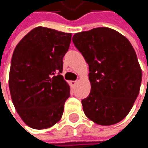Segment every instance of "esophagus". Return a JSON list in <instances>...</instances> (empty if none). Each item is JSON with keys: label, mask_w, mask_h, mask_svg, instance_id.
Returning a JSON list of instances; mask_svg holds the SVG:
<instances>
[{"label": "esophagus", "mask_w": 148, "mask_h": 148, "mask_svg": "<svg viewBox=\"0 0 148 148\" xmlns=\"http://www.w3.org/2000/svg\"><path fill=\"white\" fill-rule=\"evenodd\" d=\"M70 83H71L72 86H75V85L77 83V81H71V82H70Z\"/></svg>", "instance_id": "esophagus-1"}]
</instances>
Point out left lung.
I'll return each instance as SVG.
<instances>
[{
	"instance_id": "left-lung-1",
	"label": "left lung",
	"mask_w": 148,
	"mask_h": 148,
	"mask_svg": "<svg viewBox=\"0 0 148 148\" xmlns=\"http://www.w3.org/2000/svg\"><path fill=\"white\" fill-rule=\"evenodd\" d=\"M73 42L89 65L91 90L83 112L99 125L121 122L139 93L142 71L129 40L108 27L77 33Z\"/></svg>"
}]
</instances>
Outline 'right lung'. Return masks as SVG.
<instances>
[{
    "instance_id": "add662e5",
    "label": "right lung",
    "mask_w": 148,
    "mask_h": 148,
    "mask_svg": "<svg viewBox=\"0 0 148 148\" xmlns=\"http://www.w3.org/2000/svg\"><path fill=\"white\" fill-rule=\"evenodd\" d=\"M72 34L38 26L16 46L9 87L14 106L25 124L36 130L57 123L70 87L60 73Z\"/></svg>"
}]
</instances>
